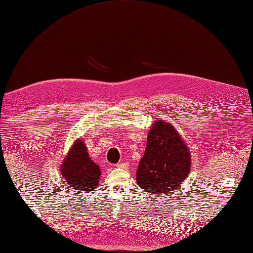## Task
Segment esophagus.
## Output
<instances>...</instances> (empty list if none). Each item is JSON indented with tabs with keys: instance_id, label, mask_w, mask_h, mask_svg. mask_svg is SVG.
Wrapping results in <instances>:
<instances>
[{
	"instance_id": "1",
	"label": "esophagus",
	"mask_w": 253,
	"mask_h": 253,
	"mask_svg": "<svg viewBox=\"0 0 253 253\" xmlns=\"http://www.w3.org/2000/svg\"><path fill=\"white\" fill-rule=\"evenodd\" d=\"M117 167H118V168H127V167H128V163H126V162H124V161H121V162H119V163L117 164Z\"/></svg>"
}]
</instances>
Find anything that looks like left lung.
<instances>
[{
  "label": "left lung",
  "mask_w": 253,
  "mask_h": 253,
  "mask_svg": "<svg viewBox=\"0 0 253 253\" xmlns=\"http://www.w3.org/2000/svg\"><path fill=\"white\" fill-rule=\"evenodd\" d=\"M190 168L189 148L178 131L162 119L155 121L136 171L139 187L152 194L168 193L180 187Z\"/></svg>",
  "instance_id": "left-lung-1"
}]
</instances>
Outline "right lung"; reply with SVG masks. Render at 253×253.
I'll return each instance as SVG.
<instances>
[{
  "label": "right lung",
  "instance_id": "add662e5",
  "mask_svg": "<svg viewBox=\"0 0 253 253\" xmlns=\"http://www.w3.org/2000/svg\"><path fill=\"white\" fill-rule=\"evenodd\" d=\"M61 174L70 188L90 192L98 187L100 168L91 158L84 141L76 139L60 167Z\"/></svg>",
  "mask_w": 253,
  "mask_h": 253
}]
</instances>
